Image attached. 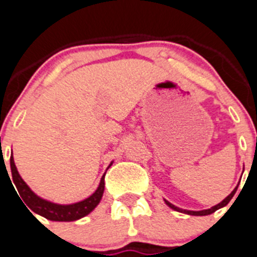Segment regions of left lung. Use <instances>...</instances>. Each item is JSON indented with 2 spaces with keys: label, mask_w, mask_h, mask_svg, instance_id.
I'll return each mask as SVG.
<instances>
[{
  "label": "left lung",
  "mask_w": 257,
  "mask_h": 257,
  "mask_svg": "<svg viewBox=\"0 0 257 257\" xmlns=\"http://www.w3.org/2000/svg\"><path fill=\"white\" fill-rule=\"evenodd\" d=\"M237 188H238V187H237ZM237 188H235V189L233 190V192H231L230 194H229V196L226 197L225 199H224V201L220 202L219 205L213 206V207L208 208V210H202V211H188V210H183V208L176 207V206H174V205H172V203H170L169 201H165V202H166V205L169 206V207H171L172 210L179 211V212L188 213V215H194V216H205V215H210V213H213V212H215V211H216V210H219V208H221V207H224V206L228 205L229 202H230V199L233 198V196H234V194H235V192H237Z\"/></svg>",
  "instance_id": "obj_1"
}]
</instances>
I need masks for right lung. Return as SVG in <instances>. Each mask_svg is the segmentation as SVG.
Segmentation results:
<instances>
[{"instance_id": "right-lung-1", "label": "right lung", "mask_w": 257, "mask_h": 257, "mask_svg": "<svg viewBox=\"0 0 257 257\" xmlns=\"http://www.w3.org/2000/svg\"><path fill=\"white\" fill-rule=\"evenodd\" d=\"M10 167L11 175H13V179H10V181L13 180L11 184H15V187H17L18 193L22 197L23 202H26L28 208H31L33 212L38 213V215L46 217V219L51 220V221H74V220L81 219V217L86 216V215L91 212L99 205V202H100L101 197H103L104 185H105L104 176L101 178L100 184H99V187L95 190L94 194H91L88 198L73 203V205H56V203H52V202L46 201V199L40 198V197L36 196L35 193L32 192L31 188L26 184V181L20 178L17 166H15V162H14L13 154L10 157Z\"/></svg>"}]
</instances>
